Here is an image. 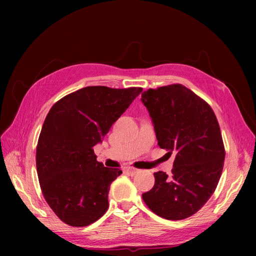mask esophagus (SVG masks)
Here are the masks:
<instances>
[{"label": "esophagus", "instance_id": "1", "mask_svg": "<svg viewBox=\"0 0 256 256\" xmlns=\"http://www.w3.org/2000/svg\"><path fill=\"white\" fill-rule=\"evenodd\" d=\"M124 170L130 176H134L135 174L138 172V170H136V168H134V167H126Z\"/></svg>", "mask_w": 256, "mask_h": 256}]
</instances>
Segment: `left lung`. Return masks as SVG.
I'll use <instances>...</instances> for the list:
<instances>
[{"instance_id": "left-lung-1", "label": "left lung", "mask_w": 256, "mask_h": 256, "mask_svg": "<svg viewBox=\"0 0 256 256\" xmlns=\"http://www.w3.org/2000/svg\"><path fill=\"white\" fill-rule=\"evenodd\" d=\"M142 101L160 148L175 153L172 176L154 172L155 184L142 194L157 216L182 220L194 214L214 192L226 150L218 120L204 99L179 84L148 89Z\"/></svg>"}]
</instances>
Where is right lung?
Wrapping results in <instances>:
<instances>
[{
  "mask_svg": "<svg viewBox=\"0 0 256 256\" xmlns=\"http://www.w3.org/2000/svg\"><path fill=\"white\" fill-rule=\"evenodd\" d=\"M140 92L86 86L48 112L36 148L37 175L47 204L66 224L86 226L106 212L110 184L122 170L98 162L94 146Z\"/></svg>",
  "mask_w": 256,
  "mask_h": 256,
  "instance_id": "1",
  "label": "right lung"
}]
</instances>
